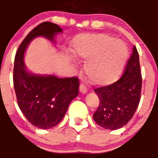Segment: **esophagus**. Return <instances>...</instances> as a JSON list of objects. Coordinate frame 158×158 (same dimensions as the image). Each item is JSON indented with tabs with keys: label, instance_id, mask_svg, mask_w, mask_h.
I'll use <instances>...</instances> for the list:
<instances>
[{
	"label": "esophagus",
	"instance_id": "34e87169",
	"mask_svg": "<svg viewBox=\"0 0 158 158\" xmlns=\"http://www.w3.org/2000/svg\"><path fill=\"white\" fill-rule=\"evenodd\" d=\"M87 90H88V89H87V87L85 86V85H84V84H81L80 86H79V91H80V92H82V94H85L87 92Z\"/></svg>",
	"mask_w": 158,
	"mask_h": 158
}]
</instances>
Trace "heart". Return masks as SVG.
<instances>
[{"label":"heart","mask_w":158,"mask_h":158,"mask_svg":"<svg viewBox=\"0 0 158 158\" xmlns=\"http://www.w3.org/2000/svg\"><path fill=\"white\" fill-rule=\"evenodd\" d=\"M72 49L76 57L88 60L85 73L98 85L115 82L123 72L128 55L124 43L104 33L76 36L72 41Z\"/></svg>","instance_id":"heart-1"}]
</instances>
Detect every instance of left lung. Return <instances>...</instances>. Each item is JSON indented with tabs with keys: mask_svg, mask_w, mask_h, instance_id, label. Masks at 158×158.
I'll return each mask as SVG.
<instances>
[{
	"mask_svg": "<svg viewBox=\"0 0 158 158\" xmlns=\"http://www.w3.org/2000/svg\"><path fill=\"white\" fill-rule=\"evenodd\" d=\"M141 78L139 56L135 46L122 77L111 85L94 89L99 106L93 119L99 126L115 130L131 119L141 99Z\"/></svg>",
	"mask_w": 158,
	"mask_h": 158,
	"instance_id": "left-lung-1",
	"label": "left lung"
}]
</instances>
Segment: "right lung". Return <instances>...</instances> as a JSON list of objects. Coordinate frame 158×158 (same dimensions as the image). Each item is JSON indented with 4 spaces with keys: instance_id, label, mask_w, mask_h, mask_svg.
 <instances>
[{
    "instance_id": "obj_1",
    "label": "right lung",
    "mask_w": 158,
    "mask_h": 158,
    "mask_svg": "<svg viewBox=\"0 0 158 158\" xmlns=\"http://www.w3.org/2000/svg\"><path fill=\"white\" fill-rule=\"evenodd\" d=\"M63 32L57 24L44 22L33 28L24 38L16 52L14 86L20 109L35 127L48 129L58 125L69 103L79 94L78 77L60 79L54 76H37L28 73L23 55L30 41L43 36L53 41L56 33Z\"/></svg>"
}]
</instances>
